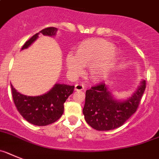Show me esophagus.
<instances>
[{"label": "esophagus", "instance_id": "esophagus-1", "mask_svg": "<svg viewBox=\"0 0 159 159\" xmlns=\"http://www.w3.org/2000/svg\"><path fill=\"white\" fill-rule=\"evenodd\" d=\"M84 89H85V87H84L83 84L78 83L75 85V90L81 91V90H83Z\"/></svg>", "mask_w": 159, "mask_h": 159}]
</instances>
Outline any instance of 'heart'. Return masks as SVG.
<instances>
[{
	"mask_svg": "<svg viewBox=\"0 0 159 159\" xmlns=\"http://www.w3.org/2000/svg\"><path fill=\"white\" fill-rule=\"evenodd\" d=\"M116 58L115 48L104 39L93 38L82 41L76 53H69L66 64L73 75L81 74L89 66V74L94 80H102L110 74Z\"/></svg>",
	"mask_w": 159,
	"mask_h": 159,
	"instance_id": "obj_1",
	"label": "heart"
}]
</instances>
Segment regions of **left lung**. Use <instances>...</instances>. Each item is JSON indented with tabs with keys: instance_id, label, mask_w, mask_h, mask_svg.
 <instances>
[{
	"instance_id": "left-lung-1",
	"label": "left lung",
	"mask_w": 159,
	"mask_h": 159,
	"mask_svg": "<svg viewBox=\"0 0 159 159\" xmlns=\"http://www.w3.org/2000/svg\"><path fill=\"white\" fill-rule=\"evenodd\" d=\"M143 80L132 97L123 102L113 98L103 82L93 85L85 92L83 108L85 119L91 127L106 131L120 127L133 115L146 89Z\"/></svg>"
}]
</instances>
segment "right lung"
Segmentation results:
<instances>
[{
	"label": "right lung",
	"mask_w": 159,
	"mask_h": 159,
	"mask_svg": "<svg viewBox=\"0 0 159 159\" xmlns=\"http://www.w3.org/2000/svg\"><path fill=\"white\" fill-rule=\"evenodd\" d=\"M57 31V29L55 27H48L41 30L26 41L21 49L28 48L38 38L39 34L52 37ZM11 88L14 104L22 117L30 123L42 126L53 123L61 117L65 102L74 92V85L55 84L48 93L36 97L21 94L12 85Z\"/></svg>",
	"instance_id": "obj_1"
}]
</instances>
